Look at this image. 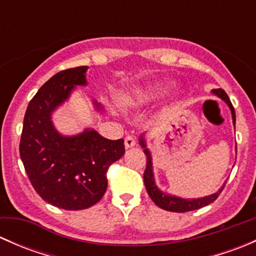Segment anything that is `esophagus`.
Segmentation results:
<instances>
[{
	"label": "esophagus",
	"instance_id": "1",
	"mask_svg": "<svg viewBox=\"0 0 256 256\" xmlns=\"http://www.w3.org/2000/svg\"><path fill=\"white\" fill-rule=\"evenodd\" d=\"M136 144V141H135V138L131 135L126 136L125 138V147L126 148H131V147H134Z\"/></svg>",
	"mask_w": 256,
	"mask_h": 256
}]
</instances>
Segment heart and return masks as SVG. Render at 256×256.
<instances>
[{
	"instance_id": "obj_1",
	"label": "heart",
	"mask_w": 256,
	"mask_h": 256,
	"mask_svg": "<svg viewBox=\"0 0 256 256\" xmlns=\"http://www.w3.org/2000/svg\"><path fill=\"white\" fill-rule=\"evenodd\" d=\"M167 82H154L136 86L118 95V102L124 108H138L148 105L158 99L167 89Z\"/></svg>"
}]
</instances>
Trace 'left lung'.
I'll use <instances>...</instances> for the list:
<instances>
[{"instance_id": "obj_1", "label": "left lung", "mask_w": 256, "mask_h": 256, "mask_svg": "<svg viewBox=\"0 0 256 256\" xmlns=\"http://www.w3.org/2000/svg\"><path fill=\"white\" fill-rule=\"evenodd\" d=\"M214 95H216L218 98H220L222 100L226 102L229 108H230L232 112V118H233V124L236 126V110H234L233 105H232L230 99L226 95V92H224L223 89H213L212 90ZM140 144L144 147V152L147 157V164H146V170L144 172V187H146L147 193L151 197V200L156 203V206H158L160 208L164 209V210H170V212H177V213H184V212H190V210H196V209H200L202 207H206V206L210 204L212 202L216 200L219 197V194L223 190V187L216 192L214 194L207 196V197L203 198H196V200H184V198H180L176 197V196H170L167 193H164L161 190H158V187L154 183V167H152V157H151V152L148 151V148L146 147V142H144V135H141L140 138Z\"/></svg>"}]
</instances>
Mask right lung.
Returning a JSON list of instances; mask_svg holds the SVG:
<instances>
[{"label":"right lung","mask_w":256,"mask_h":256,"mask_svg":"<svg viewBox=\"0 0 256 256\" xmlns=\"http://www.w3.org/2000/svg\"><path fill=\"white\" fill-rule=\"evenodd\" d=\"M88 66L66 69L52 76L26 110L20 142V160L36 192L66 210L86 209L102 198L110 164L125 154L124 140H108L92 128L63 136L52 122V112L76 85H86ZM98 110L102 106L94 102Z\"/></svg>","instance_id":"add662e5"}]
</instances>
